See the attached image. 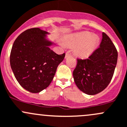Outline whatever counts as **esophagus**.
I'll use <instances>...</instances> for the list:
<instances>
[{
	"mask_svg": "<svg viewBox=\"0 0 127 127\" xmlns=\"http://www.w3.org/2000/svg\"><path fill=\"white\" fill-rule=\"evenodd\" d=\"M69 55H70V53H69V52H66V57H66V58H67V57H69Z\"/></svg>",
	"mask_w": 127,
	"mask_h": 127,
	"instance_id": "1",
	"label": "esophagus"
}]
</instances>
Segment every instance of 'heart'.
Wrapping results in <instances>:
<instances>
[{
    "label": "heart",
    "instance_id": "heart-1",
    "mask_svg": "<svg viewBox=\"0 0 127 127\" xmlns=\"http://www.w3.org/2000/svg\"><path fill=\"white\" fill-rule=\"evenodd\" d=\"M64 40L65 44L74 47V54L80 58L90 56L95 50L99 41L98 37L93 36L89 32L69 34Z\"/></svg>",
    "mask_w": 127,
    "mask_h": 127
}]
</instances>
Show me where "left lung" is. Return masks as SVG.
Wrapping results in <instances>:
<instances>
[{
    "instance_id": "1",
    "label": "left lung",
    "mask_w": 127,
    "mask_h": 127,
    "mask_svg": "<svg viewBox=\"0 0 127 127\" xmlns=\"http://www.w3.org/2000/svg\"><path fill=\"white\" fill-rule=\"evenodd\" d=\"M117 56L111 40L102 33L99 47L87 59H77L73 77L78 89L88 95H95L103 91L113 78Z\"/></svg>"
}]
</instances>
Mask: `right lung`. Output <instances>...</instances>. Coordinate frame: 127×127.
Listing matches in <instances>:
<instances>
[{
	"instance_id": "obj_1",
	"label": "right lung",
	"mask_w": 127,
	"mask_h": 127,
	"mask_svg": "<svg viewBox=\"0 0 127 127\" xmlns=\"http://www.w3.org/2000/svg\"><path fill=\"white\" fill-rule=\"evenodd\" d=\"M39 28L28 29L16 39L10 53V66L14 77L22 88L38 93L52 81L58 66L65 53L58 55L50 49L55 44Z\"/></svg>"
}]
</instances>
